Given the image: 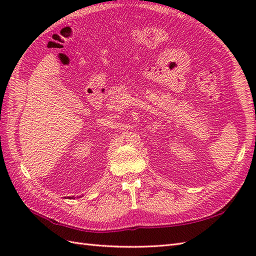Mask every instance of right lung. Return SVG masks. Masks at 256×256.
<instances>
[{
	"mask_svg": "<svg viewBox=\"0 0 256 256\" xmlns=\"http://www.w3.org/2000/svg\"><path fill=\"white\" fill-rule=\"evenodd\" d=\"M69 198H70V197H69Z\"/></svg>",
	"mask_w": 256,
	"mask_h": 256,
	"instance_id": "obj_1",
	"label": "right lung"
}]
</instances>
